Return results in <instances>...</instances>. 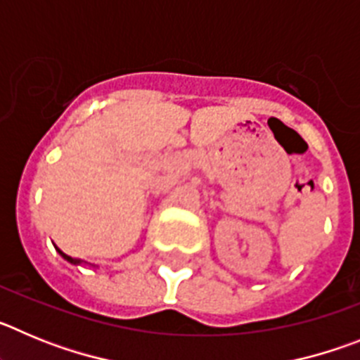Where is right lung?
Listing matches in <instances>:
<instances>
[{
	"label": "right lung",
	"mask_w": 360,
	"mask_h": 360,
	"mask_svg": "<svg viewBox=\"0 0 360 360\" xmlns=\"http://www.w3.org/2000/svg\"><path fill=\"white\" fill-rule=\"evenodd\" d=\"M57 250H59V249H57ZM59 254H61V256H63V257H65L66 262L73 263V265H77V263H81V259H77V257H72V256H68V254L61 252V250H59Z\"/></svg>",
	"instance_id": "1"
}]
</instances>
